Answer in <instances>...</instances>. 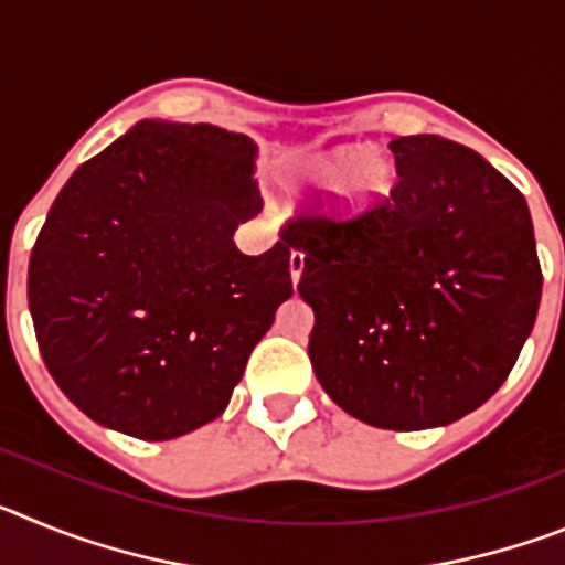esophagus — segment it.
Returning a JSON list of instances; mask_svg holds the SVG:
<instances>
[{
  "instance_id": "obj_1",
  "label": "esophagus",
  "mask_w": 565,
  "mask_h": 565,
  "mask_svg": "<svg viewBox=\"0 0 565 565\" xmlns=\"http://www.w3.org/2000/svg\"><path fill=\"white\" fill-rule=\"evenodd\" d=\"M288 268H291V282L297 286L302 271H306V254L302 252H291V259H288Z\"/></svg>"
}]
</instances>
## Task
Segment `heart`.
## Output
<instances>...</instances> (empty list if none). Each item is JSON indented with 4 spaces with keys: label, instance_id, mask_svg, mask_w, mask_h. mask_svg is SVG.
<instances>
[{
    "label": "heart",
    "instance_id": "obj_1",
    "mask_svg": "<svg viewBox=\"0 0 565 565\" xmlns=\"http://www.w3.org/2000/svg\"><path fill=\"white\" fill-rule=\"evenodd\" d=\"M291 183L302 194L331 189V212L339 217H359L391 194L393 169L382 154L342 147L297 163Z\"/></svg>",
    "mask_w": 565,
    "mask_h": 565
}]
</instances>
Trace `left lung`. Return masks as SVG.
<instances>
[{
    "label": "left lung",
    "mask_w": 565,
    "mask_h": 565,
    "mask_svg": "<svg viewBox=\"0 0 565 565\" xmlns=\"http://www.w3.org/2000/svg\"><path fill=\"white\" fill-rule=\"evenodd\" d=\"M398 183L362 217H297L299 297L322 391L382 430H430L478 411L535 328L543 274L523 194L469 147L391 141Z\"/></svg>",
    "instance_id": "1"
}]
</instances>
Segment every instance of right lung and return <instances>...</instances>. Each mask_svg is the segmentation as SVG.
<instances>
[{
  "label": "right lung",
  "instance_id": "1",
  "mask_svg": "<svg viewBox=\"0 0 565 565\" xmlns=\"http://www.w3.org/2000/svg\"><path fill=\"white\" fill-rule=\"evenodd\" d=\"M257 143L212 124L141 121L73 172L30 254L39 351L93 422L143 441L228 407L294 294L291 243L248 257Z\"/></svg>",
  "mask_w": 565,
  "mask_h": 565
}]
</instances>
